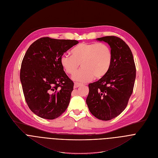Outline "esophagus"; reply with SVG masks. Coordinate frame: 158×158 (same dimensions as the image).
Returning a JSON list of instances; mask_svg holds the SVG:
<instances>
[{"label":"esophagus","instance_id":"34e87169","mask_svg":"<svg viewBox=\"0 0 158 158\" xmlns=\"http://www.w3.org/2000/svg\"><path fill=\"white\" fill-rule=\"evenodd\" d=\"M80 86H81V83L75 82V83H74V86H73V87H74V88H77L79 87Z\"/></svg>","mask_w":158,"mask_h":158}]
</instances>
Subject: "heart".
<instances>
[{
	"label": "heart",
	"mask_w": 158,
	"mask_h": 158,
	"mask_svg": "<svg viewBox=\"0 0 158 158\" xmlns=\"http://www.w3.org/2000/svg\"><path fill=\"white\" fill-rule=\"evenodd\" d=\"M70 54L63 55L60 64L69 75H73L81 64L82 68L72 77L76 81L86 82L93 76L102 78L108 72L112 61L111 49L105 43H81L73 48Z\"/></svg>",
	"instance_id": "1"
}]
</instances>
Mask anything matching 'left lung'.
<instances>
[{
  "instance_id": "8db88e82",
  "label": "left lung",
  "mask_w": 158,
  "mask_h": 158,
  "mask_svg": "<svg viewBox=\"0 0 158 158\" xmlns=\"http://www.w3.org/2000/svg\"><path fill=\"white\" fill-rule=\"evenodd\" d=\"M97 40L109 44L112 61L106 75L89 84L86 103L94 117L109 121L117 117L127 107L133 90L136 68L131 51L121 39L106 36Z\"/></svg>"
}]
</instances>
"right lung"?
<instances>
[{"instance_id": "1", "label": "right lung", "mask_w": 158, "mask_h": 158, "mask_svg": "<svg viewBox=\"0 0 158 158\" xmlns=\"http://www.w3.org/2000/svg\"><path fill=\"white\" fill-rule=\"evenodd\" d=\"M78 43L47 37L37 39L27 49L20 81L28 107L39 117L54 119L67 109L73 82L63 69L60 58Z\"/></svg>"}]
</instances>
